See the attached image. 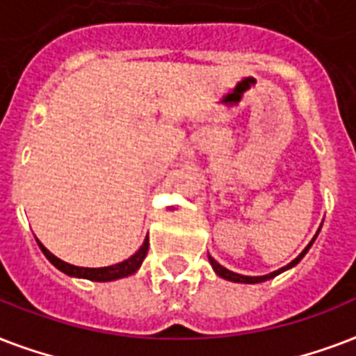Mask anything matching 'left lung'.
I'll use <instances>...</instances> for the list:
<instances>
[{"mask_svg":"<svg viewBox=\"0 0 356 356\" xmlns=\"http://www.w3.org/2000/svg\"><path fill=\"white\" fill-rule=\"evenodd\" d=\"M316 238H318V234L314 236L312 241H310V243H308L307 247H305V250H302L301 254L297 256L296 260L290 261L288 266L280 267V269H277V271L269 273V275H264V277H245V275H238V273H234V271H230V269H227V267H222L221 264H219V261L213 260V258H211V256H209V254H208V258H209V264H211V267H213V271H216L217 275H219V277H221V278H225V280H230V282H243V284L266 282V280H269V278H275V277H277V275H280V273H284V271H286V269H290V267L297 266V264H299V261L302 260V256L307 254L308 249L312 247V243H314V241H316Z\"/></svg>","mask_w":356,"mask_h":356,"instance_id":"obj_1","label":"left lung"}]
</instances>
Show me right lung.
<instances>
[{"label": "right lung", "mask_w": 356, "mask_h": 356, "mask_svg": "<svg viewBox=\"0 0 356 356\" xmlns=\"http://www.w3.org/2000/svg\"><path fill=\"white\" fill-rule=\"evenodd\" d=\"M38 247L44 252V256L48 258L51 264H54L59 271H63L68 277H78V278H87V280H95V282H109V280H117V278H124L134 275L137 269L140 267L143 260L147 258L148 252V238L143 241L140 249L135 252L134 256H129L128 260L120 261V264H115V266H107V267H78L72 266V264H66V261L59 260L57 256L51 254L46 247H44L40 241L37 239Z\"/></svg>", "instance_id": "obj_1"}]
</instances>
